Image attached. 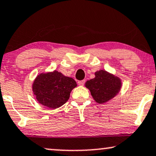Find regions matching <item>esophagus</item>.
Listing matches in <instances>:
<instances>
[{"label": "esophagus", "instance_id": "obj_1", "mask_svg": "<svg viewBox=\"0 0 156 156\" xmlns=\"http://www.w3.org/2000/svg\"><path fill=\"white\" fill-rule=\"evenodd\" d=\"M84 83H85V80H80V81H78V84L80 86L84 85Z\"/></svg>", "mask_w": 156, "mask_h": 156}]
</instances>
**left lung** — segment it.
Segmentation results:
<instances>
[{"label":"left lung","instance_id":"1","mask_svg":"<svg viewBox=\"0 0 156 156\" xmlns=\"http://www.w3.org/2000/svg\"><path fill=\"white\" fill-rule=\"evenodd\" d=\"M95 75V78L86 82L85 87L90 90L98 103H104L116 95L122 87V82L119 78L105 70L96 72Z\"/></svg>","mask_w":156,"mask_h":156}]
</instances>
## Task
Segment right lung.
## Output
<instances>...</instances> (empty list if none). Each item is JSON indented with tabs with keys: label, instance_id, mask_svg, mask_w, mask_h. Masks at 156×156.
Segmentation results:
<instances>
[{
	"label": "right lung",
	"instance_id": "obj_1",
	"mask_svg": "<svg viewBox=\"0 0 156 156\" xmlns=\"http://www.w3.org/2000/svg\"><path fill=\"white\" fill-rule=\"evenodd\" d=\"M75 87L76 83L74 79L54 71L38 75L32 90L40 104L53 109L61 107L68 101L71 91Z\"/></svg>",
	"mask_w": 156,
	"mask_h": 156
}]
</instances>
